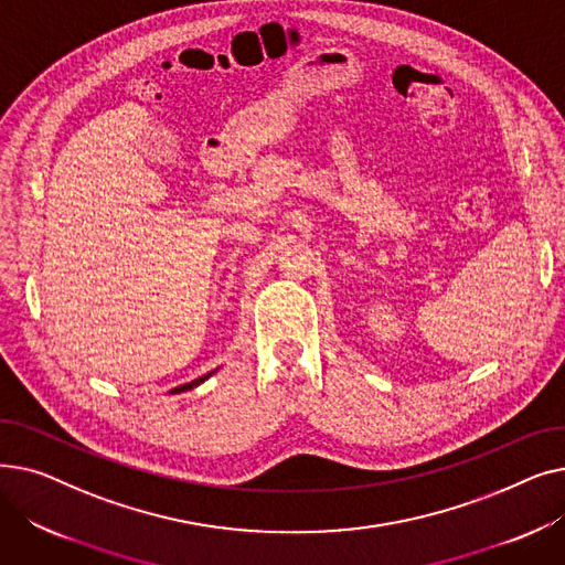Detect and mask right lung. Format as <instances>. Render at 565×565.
<instances>
[{
  "label": "right lung",
  "mask_w": 565,
  "mask_h": 565,
  "mask_svg": "<svg viewBox=\"0 0 565 565\" xmlns=\"http://www.w3.org/2000/svg\"><path fill=\"white\" fill-rule=\"evenodd\" d=\"M217 371V369H215ZM215 371H211V373H205V375H201V377H196V380H192V382H188V384H181V387H175V390H171L169 394H181V392H188V390H194V387H199L201 382H205L207 377H211Z\"/></svg>",
  "instance_id": "obj_1"
}]
</instances>
